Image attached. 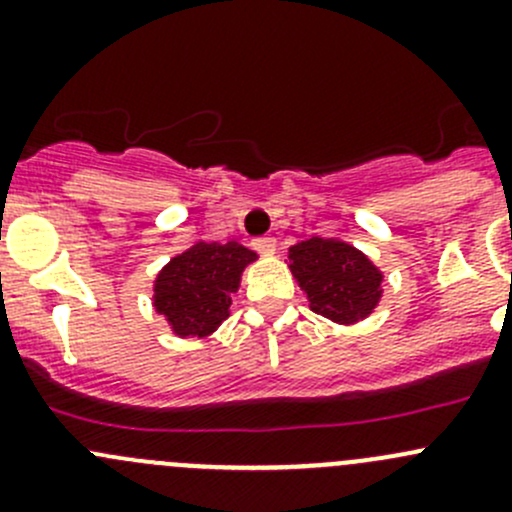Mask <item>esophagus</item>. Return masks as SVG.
Masks as SVG:
<instances>
[{
    "mask_svg": "<svg viewBox=\"0 0 512 512\" xmlns=\"http://www.w3.org/2000/svg\"><path fill=\"white\" fill-rule=\"evenodd\" d=\"M252 247L262 255H272L277 250V240L275 237H257V240H252Z\"/></svg>",
    "mask_w": 512,
    "mask_h": 512,
    "instance_id": "34e87169",
    "label": "esophagus"
}]
</instances>
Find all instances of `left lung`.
<instances>
[{"mask_svg":"<svg viewBox=\"0 0 512 512\" xmlns=\"http://www.w3.org/2000/svg\"><path fill=\"white\" fill-rule=\"evenodd\" d=\"M289 270L312 312L352 324L371 314L381 297V272L364 252L339 240L309 237L289 247Z\"/></svg>","mask_w":512,"mask_h":512,"instance_id":"8db88e82","label":"left lung"}]
</instances>
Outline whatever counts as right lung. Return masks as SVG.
Segmentation results:
<instances>
[{"instance_id":"obj_1","label":"right lung","mask_w":512,"mask_h":512,"mask_svg":"<svg viewBox=\"0 0 512 512\" xmlns=\"http://www.w3.org/2000/svg\"><path fill=\"white\" fill-rule=\"evenodd\" d=\"M255 257L237 242H198L160 270L153 307L178 337H208L230 317L232 292Z\"/></svg>"}]
</instances>
